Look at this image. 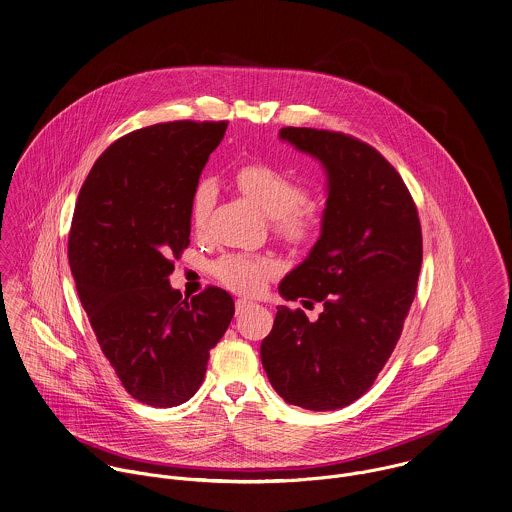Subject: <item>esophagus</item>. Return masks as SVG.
Returning a JSON list of instances; mask_svg holds the SVG:
<instances>
[{
    "label": "esophagus",
    "mask_w": 512,
    "mask_h": 512,
    "mask_svg": "<svg viewBox=\"0 0 512 512\" xmlns=\"http://www.w3.org/2000/svg\"><path fill=\"white\" fill-rule=\"evenodd\" d=\"M251 307H253V303L247 301V299H237V301H235V312H237V314H243L247 308Z\"/></svg>",
    "instance_id": "34e87169"
}]
</instances>
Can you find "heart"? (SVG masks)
I'll return each mask as SVG.
<instances>
[{
    "instance_id": "b5f03b06",
    "label": "heart",
    "mask_w": 512,
    "mask_h": 512,
    "mask_svg": "<svg viewBox=\"0 0 512 512\" xmlns=\"http://www.w3.org/2000/svg\"><path fill=\"white\" fill-rule=\"evenodd\" d=\"M235 184L263 213L273 217L275 229L283 237L305 241L314 235L320 223L318 207L308 200L305 186L289 172L265 162H253L235 170ZM213 202L215 186L211 180H202L192 202V215L198 227H202ZM213 271L227 289L241 295H257L277 275L279 265L275 259L261 255H227L215 263Z\"/></svg>"
}]
</instances>
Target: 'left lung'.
<instances>
[{
	"mask_svg": "<svg viewBox=\"0 0 512 512\" xmlns=\"http://www.w3.org/2000/svg\"><path fill=\"white\" fill-rule=\"evenodd\" d=\"M279 138L328 178L320 237L279 285L287 301L322 312L310 322L301 308L277 307L261 362L287 404L330 411L372 388L400 340L423 259L421 225L402 176L370 144L295 126Z\"/></svg>",
	"mask_w": 512,
	"mask_h": 512,
	"instance_id": "8db88e82",
	"label": "left lung"
}]
</instances>
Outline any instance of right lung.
<instances>
[{"label": "right lung", "instance_id": "right-lung-1", "mask_svg": "<svg viewBox=\"0 0 512 512\" xmlns=\"http://www.w3.org/2000/svg\"><path fill=\"white\" fill-rule=\"evenodd\" d=\"M227 122H164L110 144L75 205L69 265L104 356L152 408L188 402L235 305L207 287L182 299L172 259L190 245L192 202Z\"/></svg>", "mask_w": 512, "mask_h": 512}]
</instances>
